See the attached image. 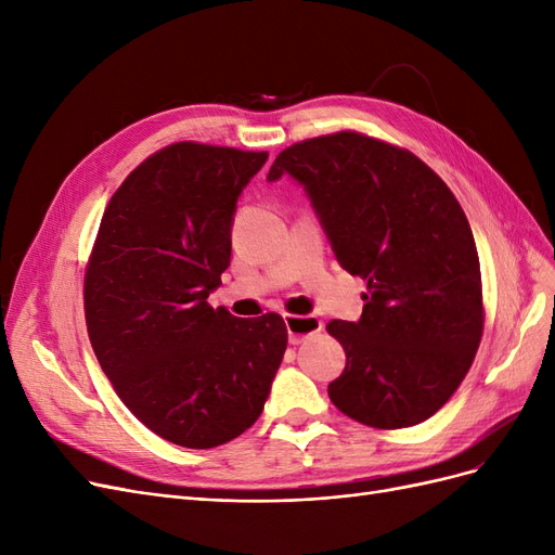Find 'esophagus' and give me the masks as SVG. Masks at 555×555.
<instances>
[{"mask_svg": "<svg viewBox=\"0 0 555 555\" xmlns=\"http://www.w3.org/2000/svg\"><path fill=\"white\" fill-rule=\"evenodd\" d=\"M284 324H287V333H289V343L298 345L304 343L310 335L322 331V319L308 314V317H296V314H287L284 317Z\"/></svg>", "mask_w": 555, "mask_h": 555, "instance_id": "1", "label": "esophagus"}]
</instances>
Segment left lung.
I'll use <instances>...</instances> for the list:
<instances>
[{
  "label": "left lung",
  "instance_id": "1",
  "mask_svg": "<svg viewBox=\"0 0 555 555\" xmlns=\"http://www.w3.org/2000/svg\"><path fill=\"white\" fill-rule=\"evenodd\" d=\"M304 188L338 263L367 282L359 322L326 328L347 354L328 398L373 428L426 422L459 389L483 328L473 229L438 173L357 131L296 143L268 182Z\"/></svg>",
  "mask_w": 555,
  "mask_h": 555
}]
</instances>
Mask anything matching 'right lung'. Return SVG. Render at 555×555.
I'll return each instance as SVG.
<instances>
[{"mask_svg":"<svg viewBox=\"0 0 555 555\" xmlns=\"http://www.w3.org/2000/svg\"><path fill=\"white\" fill-rule=\"evenodd\" d=\"M268 153L173 143L111 198L86 273V322L99 365L159 438L210 449L263 412L287 349L268 312L212 310L231 261V227Z\"/></svg>","mask_w":555,"mask_h":555,"instance_id":"add662e5","label":"right lung"}]
</instances>
